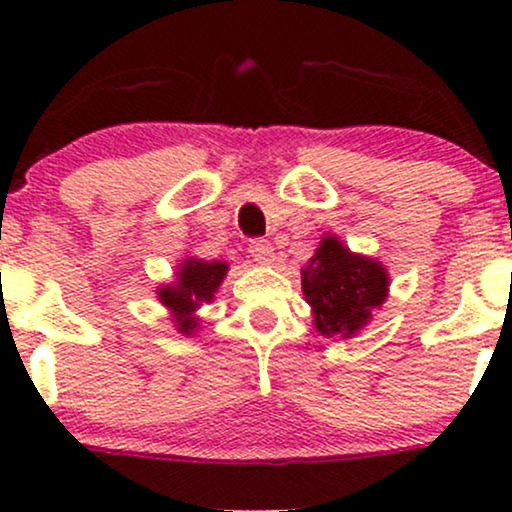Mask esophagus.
Masks as SVG:
<instances>
[{
    "instance_id": "obj_1",
    "label": "esophagus",
    "mask_w": 512,
    "mask_h": 512,
    "mask_svg": "<svg viewBox=\"0 0 512 512\" xmlns=\"http://www.w3.org/2000/svg\"><path fill=\"white\" fill-rule=\"evenodd\" d=\"M248 252H250L252 260L260 262V264H269V262L274 260V248H272V243H269V240H264V238L250 240Z\"/></svg>"
}]
</instances>
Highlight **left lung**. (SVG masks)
<instances>
[{
	"label": "left lung",
	"instance_id": "left-lung-1",
	"mask_svg": "<svg viewBox=\"0 0 512 512\" xmlns=\"http://www.w3.org/2000/svg\"><path fill=\"white\" fill-rule=\"evenodd\" d=\"M387 272L375 260L354 255L337 238H325L303 269V293L325 337H351L387 296Z\"/></svg>",
	"mask_w": 512,
	"mask_h": 512
}]
</instances>
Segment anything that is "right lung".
<instances>
[{
    "instance_id": "obj_1",
    "label": "right lung",
    "mask_w": 512,
    "mask_h": 512,
    "mask_svg": "<svg viewBox=\"0 0 512 512\" xmlns=\"http://www.w3.org/2000/svg\"><path fill=\"white\" fill-rule=\"evenodd\" d=\"M226 272V262L185 260L178 272V281L173 286H166V289L158 291L161 301L175 313V322H178L180 332L190 334L195 330L197 320L192 317V313H195L199 305L209 303L214 298Z\"/></svg>"
}]
</instances>
